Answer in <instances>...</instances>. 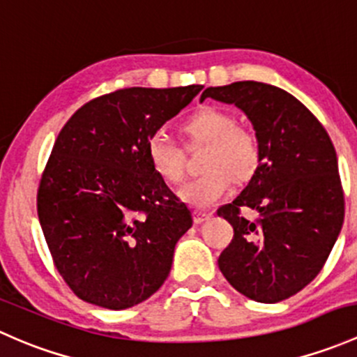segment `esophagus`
<instances>
[{
	"instance_id": "1",
	"label": "esophagus",
	"mask_w": 357,
	"mask_h": 357,
	"mask_svg": "<svg viewBox=\"0 0 357 357\" xmlns=\"http://www.w3.org/2000/svg\"><path fill=\"white\" fill-rule=\"evenodd\" d=\"M211 216V213L208 211H199V209H196V211H192V218H194V223H203L206 220Z\"/></svg>"
}]
</instances>
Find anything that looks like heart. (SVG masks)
Instances as JSON below:
<instances>
[{
    "mask_svg": "<svg viewBox=\"0 0 357 357\" xmlns=\"http://www.w3.org/2000/svg\"><path fill=\"white\" fill-rule=\"evenodd\" d=\"M190 146L208 144L204 175L180 189V199L196 208H209L232 189L235 178L248 180L258 172L261 142L251 127L237 122L234 113L220 108H203L182 125ZM148 158L153 170L170 185L185 178V153L163 134L148 141Z\"/></svg>",
    "mask_w": 357,
    "mask_h": 357,
    "instance_id": "heart-1",
    "label": "heart"
}]
</instances>
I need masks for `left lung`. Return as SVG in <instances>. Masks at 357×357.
Masks as SVG:
<instances>
[{
  "label": "left lung",
  "mask_w": 357,
  "mask_h": 357,
  "mask_svg": "<svg viewBox=\"0 0 357 357\" xmlns=\"http://www.w3.org/2000/svg\"><path fill=\"white\" fill-rule=\"evenodd\" d=\"M213 98L241 108L261 142V163L232 203L222 206L234 238L218 266L235 290L258 303H280L313 282L344 223L337 154L313 113L284 89L242 80L208 87ZM242 207L256 208L252 222Z\"/></svg>",
  "instance_id": "1"
}]
</instances>
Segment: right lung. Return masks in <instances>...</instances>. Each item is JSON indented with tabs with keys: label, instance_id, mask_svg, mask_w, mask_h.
<instances>
[{
	"label": "right lung",
	"instance_id": "1",
	"mask_svg": "<svg viewBox=\"0 0 357 357\" xmlns=\"http://www.w3.org/2000/svg\"><path fill=\"white\" fill-rule=\"evenodd\" d=\"M201 89L102 94L58 134L39 180L38 215L54 266L79 299L127 310L167 280L192 216L153 170L148 141Z\"/></svg>",
	"mask_w": 357,
	"mask_h": 357
}]
</instances>
